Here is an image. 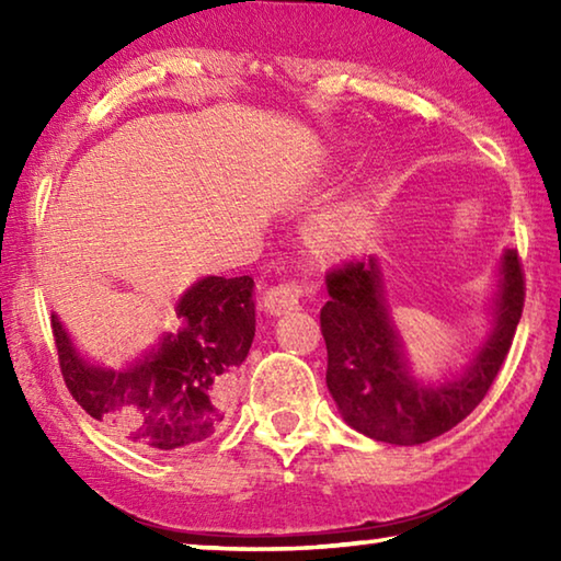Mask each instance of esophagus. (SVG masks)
Returning a JSON list of instances; mask_svg holds the SVG:
<instances>
[{"instance_id":"34e87169","label":"esophagus","mask_w":561,"mask_h":561,"mask_svg":"<svg viewBox=\"0 0 561 561\" xmlns=\"http://www.w3.org/2000/svg\"><path fill=\"white\" fill-rule=\"evenodd\" d=\"M309 291L311 289L304 287L301 282L274 284V287H270L267 294H264V311L272 317H279V314H284V311L297 309L304 294H309Z\"/></svg>"}]
</instances>
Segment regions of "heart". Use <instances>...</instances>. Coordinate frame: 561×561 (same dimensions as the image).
I'll return each mask as SVG.
<instances>
[{
  "label": "heart",
  "mask_w": 561,
  "mask_h": 561,
  "mask_svg": "<svg viewBox=\"0 0 561 561\" xmlns=\"http://www.w3.org/2000/svg\"><path fill=\"white\" fill-rule=\"evenodd\" d=\"M366 230L364 207L356 201L329 205L311 222V242L324 252H348Z\"/></svg>",
  "instance_id": "1"
}]
</instances>
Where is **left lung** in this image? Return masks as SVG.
<instances>
[{
    "mask_svg": "<svg viewBox=\"0 0 561 561\" xmlns=\"http://www.w3.org/2000/svg\"><path fill=\"white\" fill-rule=\"evenodd\" d=\"M327 289L329 301L319 319L329 356V393L351 428L391 445L428 443L478 408L505 364L525 307L517 250H505L490 336L462 374L431 383L411 374L376 257L329 272Z\"/></svg>",
    "mask_w": 561,
    "mask_h": 561,
    "instance_id": "left-lung-1",
    "label": "left lung"
}]
</instances>
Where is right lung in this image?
I'll use <instances>...</instances> for the list:
<instances>
[{"label": "right lung", "instance_id": "obj_1", "mask_svg": "<svg viewBox=\"0 0 561 561\" xmlns=\"http://www.w3.org/2000/svg\"><path fill=\"white\" fill-rule=\"evenodd\" d=\"M252 291V277L197 279L175 304L173 329L123 368L81 356L51 314L66 388L83 411L140 453L193 448L230 415L254 339Z\"/></svg>", "mask_w": 561, "mask_h": 561}]
</instances>
